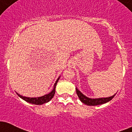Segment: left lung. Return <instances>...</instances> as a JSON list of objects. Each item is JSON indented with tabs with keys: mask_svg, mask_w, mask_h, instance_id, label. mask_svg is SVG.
Returning <instances> with one entry per match:
<instances>
[{
	"mask_svg": "<svg viewBox=\"0 0 132 132\" xmlns=\"http://www.w3.org/2000/svg\"><path fill=\"white\" fill-rule=\"evenodd\" d=\"M76 94H77L78 96L79 97L80 100L84 104L88 106H96V105H100L102 104H105V103L108 102L112 100L113 98L115 96V94L113 95L112 96H110L108 98H89L86 97V96H84L77 88H76Z\"/></svg>",
	"mask_w": 132,
	"mask_h": 132,
	"instance_id": "obj_1",
	"label": "left lung"
}]
</instances>
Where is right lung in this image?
Masks as SVG:
<instances>
[{"mask_svg": "<svg viewBox=\"0 0 132 132\" xmlns=\"http://www.w3.org/2000/svg\"><path fill=\"white\" fill-rule=\"evenodd\" d=\"M59 78L60 77L57 78V80H56V83H55L54 86V89L52 91H51L50 93H48V95H45L44 96H41V97H37V98H28V97H25V96H22L21 95H20L19 94L17 93L18 95V96L19 97H21V98L23 99L25 101L31 103V104H36V105H41L45 103L48 102H49L51 99L53 98V96H54L55 94V89H56V84H57V81H58Z\"/></svg>", "mask_w": 132, "mask_h": 132, "instance_id": "obj_1", "label": "right lung"}]
</instances>
